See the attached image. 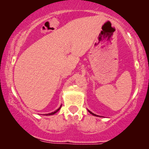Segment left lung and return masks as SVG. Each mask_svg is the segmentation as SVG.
Instances as JSON below:
<instances>
[{
  "mask_svg": "<svg viewBox=\"0 0 149 149\" xmlns=\"http://www.w3.org/2000/svg\"><path fill=\"white\" fill-rule=\"evenodd\" d=\"M89 111V113H90L91 114H92V115H94V116H96V115H95V114H93V113H91V111Z\"/></svg>",
  "mask_w": 149,
  "mask_h": 149,
  "instance_id": "obj_1",
  "label": "left lung"
}]
</instances>
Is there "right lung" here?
I'll use <instances>...</instances> for the list:
<instances>
[{
	"mask_svg": "<svg viewBox=\"0 0 149 149\" xmlns=\"http://www.w3.org/2000/svg\"><path fill=\"white\" fill-rule=\"evenodd\" d=\"M61 107H62V106H60V108H59V109H57L56 111L53 112V113H49V114H46V115H54V114H55V113H57V112H58V111H59V110H60V109H61Z\"/></svg>",
	"mask_w": 149,
	"mask_h": 149,
	"instance_id": "obj_1",
	"label": "right lung"
}]
</instances>
